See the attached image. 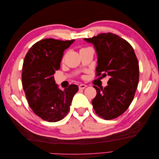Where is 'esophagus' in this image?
I'll return each instance as SVG.
<instances>
[{"label": "esophagus", "mask_w": 159, "mask_h": 159, "mask_svg": "<svg viewBox=\"0 0 159 159\" xmlns=\"http://www.w3.org/2000/svg\"><path fill=\"white\" fill-rule=\"evenodd\" d=\"M86 87H87V85H85V84H80V85H79V86L80 89H84Z\"/></svg>", "instance_id": "obj_1"}]
</instances>
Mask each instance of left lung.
Returning <instances> with one entry per match:
<instances>
[{"label":"left lung","mask_w":159,"mask_h":159,"mask_svg":"<svg viewBox=\"0 0 159 159\" xmlns=\"http://www.w3.org/2000/svg\"><path fill=\"white\" fill-rule=\"evenodd\" d=\"M84 40L95 48L97 76L109 78L104 88L93 86L97 93L92 102L93 107L100 117L114 119L128 109L137 88L139 67L135 53L129 43L111 33Z\"/></svg>","instance_id":"8db88e82"}]
</instances>
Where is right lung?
Masks as SVG:
<instances>
[{"label":"right lung","mask_w":159,"mask_h":159,"mask_svg":"<svg viewBox=\"0 0 159 159\" xmlns=\"http://www.w3.org/2000/svg\"><path fill=\"white\" fill-rule=\"evenodd\" d=\"M74 41L40 40L29 49L24 60L22 87L29 106L37 116L50 122H56L66 116L79 90L73 84L59 89L53 76L60 68L64 50Z\"/></svg>","instance_id":"add662e5"}]
</instances>
